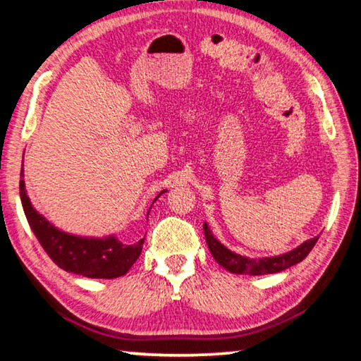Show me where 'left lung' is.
I'll return each instance as SVG.
<instances>
[{"instance_id": "obj_1", "label": "left lung", "mask_w": 361, "mask_h": 361, "mask_svg": "<svg viewBox=\"0 0 361 361\" xmlns=\"http://www.w3.org/2000/svg\"><path fill=\"white\" fill-rule=\"evenodd\" d=\"M204 234L207 245L210 248V253L218 264H221L226 271L232 274H250V276H264V274H276L280 271H285L291 266L301 262L305 256L310 253V250L319 240V235L314 239L305 240L298 248L291 250V252L280 255V256H271V258H259V259H250L245 256L237 255L231 250L226 248L223 243H219L215 237H213L209 224L204 223Z\"/></svg>"}]
</instances>
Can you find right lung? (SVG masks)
Masks as SVG:
<instances>
[{
	"label": "right lung",
	"mask_w": 361,
	"mask_h": 361,
	"mask_svg": "<svg viewBox=\"0 0 361 361\" xmlns=\"http://www.w3.org/2000/svg\"><path fill=\"white\" fill-rule=\"evenodd\" d=\"M20 178V200L30 228L49 258L60 269L89 279H116L127 274L133 262L138 259L145 239L126 243L116 239L114 235L94 239V237L71 235L68 232L54 228L30 202L23 181V164Z\"/></svg>",
	"instance_id": "obj_1"
}]
</instances>
